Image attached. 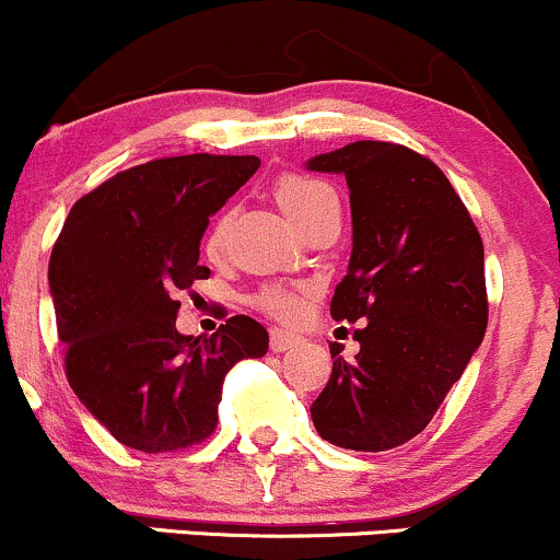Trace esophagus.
I'll return each mask as SVG.
<instances>
[{"instance_id":"34e87169","label":"esophagus","mask_w":560,"mask_h":560,"mask_svg":"<svg viewBox=\"0 0 560 560\" xmlns=\"http://www.w3.org/2000/svg\"><path fill=\"white\" fill-rule=\"evenodd\" d=\"M300 342H302V339L292 331H284V329H273L271 331V350L273 352H287V350H292V347H298Z\"/></svg>"}]
</instances>
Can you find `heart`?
<instances>
[{"instance_id": "1", "label": "heart", "mask_w": 560, "mask_h": 560, "mask_svg": "<svg viewBox=\"0 0 560 560\" xmlns=\"http://www.w3.org/2000/svg\"><path fill=\"white\" fill-rule=\"evenodd\" d=\"M276 202L281 205V210L292 218L294 223L305 226L313 215L318 213L320 208H326L329 202H337V191L331 189L326 182H318L313 176H302V173H284L273 186ZM229 229V215L221 213L210 223L208 234H205V249H208L210 258H218L223 249V240H226ZM258 305L268 316L292 320L298 318L302 307V294L289 292V289L281 287H268L258 294Z\"/></svg>"}]
</instances>
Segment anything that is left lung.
Masks as SVG:
<instances>
[{"label": "left lung", "mask_w": 560, "mask_h": 560, "mask_svg": "<svg viewBox=\"0 0 560 560\" xmlns=\"http://www.w3.org/2000/svg\"><path fill=\"white\" fill-rule=\"evenodd\" d=\"M305 165L347 178L352 255L331 318L365 324L352 363L329 347L311 416L331 445L382 453L427 429L485 339V247L445 173L408 147L352 141Z\"/></svg>", "instance_id": "8db88e82"}]
</instances>
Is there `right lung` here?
Here are the masks:
<instances>
[{"instance_id": "right-lung-1", "label": "right lung", "mask_w": 560, "mask_h": 560, "mask_svg": "<svg viewBox=\"0 0 560 560\" xmlns=\"http://www.w3.org/2000/svg\"><path fill=\"white\" fill-rule=\"evenodd\" d=\"M260 168L255 155L150 160L70 208L49 258V292L75 397L120 445L168 453L215 432L223 376L268 352V331L234 316L202 342L176 329L178 292L208 279L210 215Z\"/></svg>"}]
</instances>
